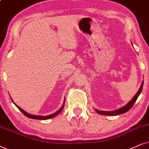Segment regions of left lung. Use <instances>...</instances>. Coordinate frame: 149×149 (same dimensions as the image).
Returning <instances> with one entry per match:
<instances>
[{
  "label": "left lung",
  "instance_id": "1",
  "mask_svg": "<svg viewBox=\"0 0 149 149\" xmlns=\"http://www.w3.org/2000/svg\"><path fill=\"white\" fill-rule=\"evenodd\" d=\"M143 84H144V82H142V84H141V86L139 89V91L137 92V93L135 94V95L133 97V99L131 100V101L129 102V103L127 105H125V107H123L122 108H120V109L116 111H99V110H95L97 113L101 114V115H104V116H117V115H120V114H122L125 113L127 112L128 111L130 110L134 104V103L135 102V101L137 100V97H138L140 94L141 93V91H142V88H143Z\"/></svg>",
  "mask_w": 149,
  "mask_h": 149
}]
</instances>
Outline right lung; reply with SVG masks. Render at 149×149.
Instances as JSON below:
<instances>
[{
    "mask_svg": "<svg viewBox=\"0 0 149 149\" xmlns=\"http://www.w3.org/2000/svg\"><path fill=\"white\" fill-rule=\"evenodd\" d=\"M65 102H64L63 106L61 107V108L57 112H56L55 113H53V114L49 115V116H33V115H30L29 113H26L24 110H22V109L21 108H20V107L18 106H17V105L15 104V103H14V104L17 107H18V109H19L20 111H21L22 113L24 115V116H27V118H31V119H36V120H47V119H49V118H53V117H55L56 116H57V115L59 114L62 111V110H63V108H64V106H65Z\"/></svg>",
    "mask_w": 149,
    "mask_h": 149,
    "instance_id": "add662e5",
    "label": "right lung"
}]
</instances>
